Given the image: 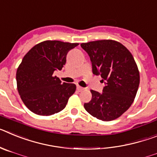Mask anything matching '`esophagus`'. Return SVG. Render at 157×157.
<instances>
[{
    "label": "esophagus",
    "instance_id": "1",
    "mask_svg": "<svg viewBox=\"0 0 157 157\" xmlns=\"http://www.w3.org/2000/svg\"><path fill=\"white\" fill-rule=\"evenodd\" d=\"M77 90L78 91H82V90H84V88H83V87H82V86H80L77 85Z\"/></svg>",
    "mask_w": 157,
    "mask_h": 157
}]
</instances>
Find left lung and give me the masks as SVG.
<instances>
[{
    "instance_id": "8db88e82",
    "label": "left lung",
    "mask_w": 157,
    "mask_h": 157,
    "mask_svg": "<svg viewBox=\"0 0 157 157\" xmlns=\"http://www.w3.org/2000/svg\"><path fill=\"white\" fill-rule=\"evenodd\" d=\"M92 62L93 73L105 82L103 92L91 90L92 99L84 104L91 116L102 121L114 120L134 102L140 82L138 66L132 54L114 40L82 43Z\"/></svg>"
}]
</instances>
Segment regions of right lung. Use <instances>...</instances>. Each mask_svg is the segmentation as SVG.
<instances>
[{
  "label": "right lung",
  "instance_id": "right-lung-1",
  "mask_svg": "<svg viewBox=\"0 0 157 157\" xmlns=\"http://www.w3.org/2000/svg\"><path fill=\"white\" fill-rule=\"evenodd\" d=\"M78 43L44 41L23 57L16 71L17 90L29 110L39 116H51L66 107L75 92L73 83H61L53 75L66 63L67 54Z\"/></svg>",
  "mask_w": 157,
  "mask_h": 157
}]
</instances>
